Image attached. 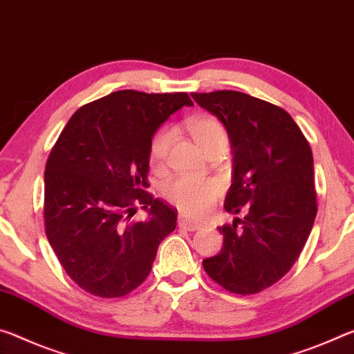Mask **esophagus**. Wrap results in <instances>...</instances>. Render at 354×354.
<instances>
[{
  "label": "esophagus",
  "mask_w": 354,
  "mask_h": 354,
  "mask_svg": "<svg viewBox=\"0 0 354 354\" xmlns=\"http://www.w3.org/2000/svg\"><path fill=\"white\" fill-rule=\"evenodd\" d=\"M178 227H182L185 230H189V232H194V230L201 229V223L193 221V219H189V218L180 216V218H178Z\"/></svg>",
  "instance_id": "1"
}]
</instances>
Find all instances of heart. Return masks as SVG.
<instances>
[{"instance_id":"b5f03b06","label":"heart","mask_w":354,"mask_h":354,"mask_svg":"<svg viewBox=\"0 0 354 354\" xmlns=\"http://www.w3.org/2000/svg\"><path fill=\"white\" fill-rule=\"evenodd\" d=\"M187 127L196 144L204 153L215 147L227 146V131L215 118L196 115V118L188 119ZM169 139V130H161L153 138L152 147H150V160L155 166H160L165 161ZM219 193H221V188H219L218 182L210 180V178L191 177H178L167 185L165 189V196L178 210L193 216L207 212L213 205V202L218 199Z\"/></svg>"}]
</instances>
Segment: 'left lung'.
Masks as SVG:
<instances>
[{
    "instance_id": "left-lung-1",
    "label": "left lung",
    "mask_w": 354,
    "mask_h": 354,
    "mask_svg": "<svg viewBox=\"0 0 354 354\" xmlns=\"http://www.w3.org/2000/svg\"><path fill=\"white\" fill-rule=\"evenodd\" d=\"M221 120L234 153L219 227L223 249L202 260L225 290L252 295L273 286L297 262L317 215L314 158L303 131L282 108L236 91L191 94Z\"/></svg>"
}]
</instances>
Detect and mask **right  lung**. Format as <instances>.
Segmentation results:
<instances>
[{"instance_id":"1","label":"right lung","mask_w":354,"mask_h":354,"mask_svg":"<svg viewBox=\"0 0 354 354\" xmlns=\"http://www.w3.org/2000/svg\"><path fill=\"white\" fill-rule=\"evenodd\" d=\"M183 106L187 92L118 91L81 106L45 166V232L66 273L102 298L141 286L156 249L176 229L177 210L147 193L156 130ZM138 206L146 222H131Z\"/></svg>"}]
</instances>
